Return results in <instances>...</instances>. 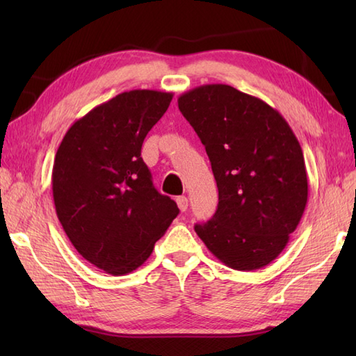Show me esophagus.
Returning <instances> with one entry per match:
<instances>
[{"label":"esophagus","mask_w":356,"mask_h":356,"mask_svg":"<svg viewBox=\"0 0 356 356\" xmlns=\"http://www.w3.org/2000/svg\"><path fill=\"white\" fill-rule=\"evenodd\" d=\"M177 207H179V209L182 211V213H185V211L188 209V199L185 197V195H182V197H177Z\"/></svg>","instance_id":"34e87169"}]
</instances>
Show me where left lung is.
<instances>
[{"instance_id":"1","label":"left lung","mask_w":356,"mask_h":356,"mask_svg":"<svg viewBox=\"0 0 356 356\" xmlns=\"http://www.w3.org/2000/svg\"><path fill=\"white\" fill-rule=\"evenodd\" d=\"M177 104L205 145L218 188L216 214L195 232L226 266H266L286 248L307 203L298 139L275 108L231 86L195 87Z\"/></svg>"}]
</instances>
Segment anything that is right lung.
Returning <instances> with one entry per match:
<instances>
[{
  "label": "right lung",
  "mask_w": 356,
  "mask_h": 356,
  "mask_svg": "<svg viewBox=\"0 0 356 356\" xmlns=\"http://www.w3.org/2000/svg\"><path fill=\"white\" fill-rule=\"evenodd\" d=\"M171 99L157 90L124 92L78 119L59 143L51 171L56 216L74 249L107 274L145 263L179 214L140 157Z\"/></svg>",
  "instance_id": "1"
}]
</instances>
